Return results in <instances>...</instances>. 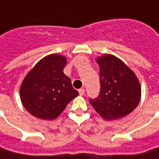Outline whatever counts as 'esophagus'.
<instances>
[{
  "instance_id": "1",
  "label": "esophagus",
  "mask_w": 159,
  "mask_h": 159,
  "mask_svg": "<svg viewBox=\"0 0 159 159\" xmlns=\"http://www.w3.org/2000/svg\"><path fill=\"white\" fill-rule=\"evenodd\" d=\"M79 93L80 95H85V89H79Z\"/></svg>"
}]
</instances>
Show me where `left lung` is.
Segmentation results:
<instances>
[{"instance_id":"left-lung-1","label":"left lung","mask_w":159,"mask_h":159,"mask_svg":"<svg viewBox=\"0 0 159 159\" xmlns=\"http://www.w3.org/2000/svg\"><path fill=\"white\" fill-rule=\"evenodd\" d=\"M99 65L100 94L89 102L106 120L121 119L131 113L141 99V85L134 72L112 55L96 59Z\"/></svg>"}]
</instances>
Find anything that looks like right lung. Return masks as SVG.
Returning a JSON list of instances; mask_svg holds the SVG:
<instances>
[{
  "mask_svg": "<svg viewBox=\"0 0 159 159\" xmlns=\"http://www.w3.org/2000/svg\"><path fill=\"white\" fill-rule=\"evenodd\" d=\"M66 58L52 54L42 58L28 72L20 87L24 107L33 116L46 120L57 118L79 95L64 73Z\"/></svg>",
  "mask_w": 159,
  "mask_h": 159,
  "instance_id": "obj_1",
  "label": "right lung"
}]
</instances>
